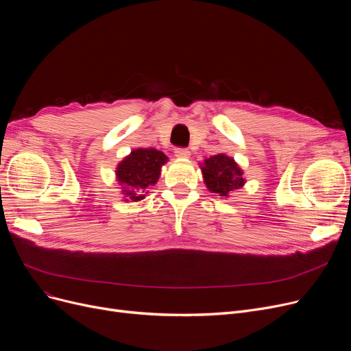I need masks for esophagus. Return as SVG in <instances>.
Returning a JSON list of instances; mask_svg holds the SVG:
<instances>
[{"label":"esophagus","instance_id":"34e87169","mask_svg":"<svg viewBox=\"0 0 351 351\" xmlns=\"http://www.w3.org/2000/svg\"><path fill=\"white\" fill-rule=\"evenodd\" d=\"M175 156L176 158H189L191 152H189V149H186V147H176Z\"/></svg>","mask_w":351,"mask_h":351}]
</instances>
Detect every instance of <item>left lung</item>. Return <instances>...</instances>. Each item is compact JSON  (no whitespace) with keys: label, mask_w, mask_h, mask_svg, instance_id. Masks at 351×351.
<instances>
[{"label":"left lung","mask_w":351,"mask_h":351,"mask_svg":"<svg viewBox=\"0 0 351 351\" xmlns=\"http://www.w3.org/2000/svg\"><path fill=\"white\" fill-rule=\"evenodd\" d=\"M202 173L208 189L219 196H228L230 192L242 188L245 183L242 169L232 158L223 154L205 159Z\"/></svg>","instance_id":"obj_1"}]
</instances>
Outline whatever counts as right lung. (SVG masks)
I'll list each match as a JSON object with an SVG mask.
<instances>
[{
	"label": "right lung",
	"instance_id": "obj_1",
	"mask_svg": "<svg viewBox=\"0 0 351 351\" xmlns=\"http://www.w3.org/2000/svg\"><path fill=\"white\" fill-rule=\"evenodd\" d=\"M166 162H168V156L154 147L132 151L117 168L118 182L125 186V197L132 202L142 200L146 189L158 182L162 165Z\"/></svg>",
	"mask_w": 351,
	"mask_h": 351
}]
</instances>
